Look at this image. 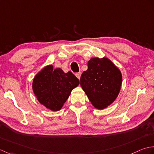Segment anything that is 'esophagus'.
Returning <instances> with one entry per match:
<instances>
[{"instance_id": "1", "label": "esophagus", "mask_w": 154, "mask_h": 154, "mask_svg": "<svg viewBox=\"0 0 154 154\" xmlns=\"http://www.w3.org/2000/svg\"><path fill=\"white\" fill-rule=\"evenodd\" d=\"M76 76L78 78V79H80V76H81V73L80 72H78L76 74Z\"/></svg>"}]
</instances>
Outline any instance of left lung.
<instances>
[{
  "instance_id": "obj_1",
  "label": "left lung",
  "mask_w": 154,
  "mask_h": 154,
  "mask_svg": "<svg viewBox=\"0 0 154 154\" xmlns=\"http://www.w3.org/2000/svg\"><path fill=\"white\" fill-rule=\"evenodd\" d=\"M122 76L119 69L108 58H93L88 70L82 74L80 85L95 108H106L116 99Z\"/></svg>"
}]
</instances>
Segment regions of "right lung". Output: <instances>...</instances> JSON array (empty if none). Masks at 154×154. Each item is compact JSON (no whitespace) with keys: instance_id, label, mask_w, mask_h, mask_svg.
<instances>
[{"instance_id":"obj_1","label":"right lung","mask_w":154,"mask_h":154,"mask_svg":"<svg viewBox=\"0 0 154 154\" xmlns=\"http://www.w3.org/2000/svg\"><path fill=\"white\" fill-rule=\"evenodd\" d=\"M80 81L69 71L64 73L60 68L47 66L34 77L32 89L40 103L52 111H58L70 96L71 91Z\"/></svg>"}]
</instances>
